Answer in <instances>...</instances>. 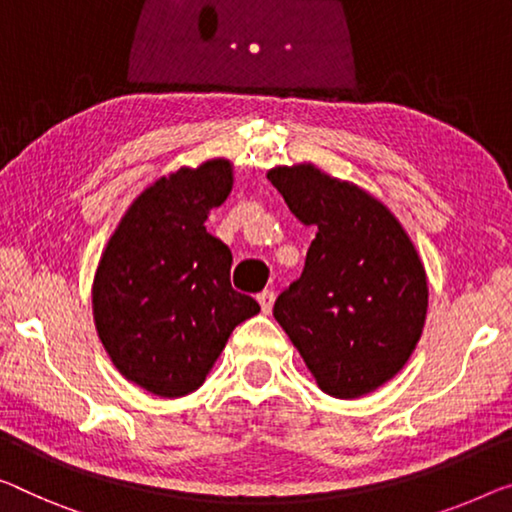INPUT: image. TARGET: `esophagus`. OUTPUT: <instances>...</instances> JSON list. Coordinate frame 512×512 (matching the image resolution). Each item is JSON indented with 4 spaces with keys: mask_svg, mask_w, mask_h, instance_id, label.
I'll return each instance as SVG.
<instances>
[{
    "mask_svg": "<svg viewBox=\"0 0 512 512\" xmlns=\"http://www.w3.org/2000/svg\"><path fill=\"white\" fill-rule=\"evenodd\" d=\"M257 301H259V305H262L264 315H269L271 308H273V301H276V294L269 292V289H264L262 294H257Z\"/></svg>",
    "mask_w": 512,
    "mask_h": 512,
    "instance_id": "obj_1",
    "label": "esophagus"
}]
</instances>
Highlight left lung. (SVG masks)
I'll use <instances>...</instances> for the list:
<instances>
[{"mask_svg":"<svg viewBox=\"0 0 512 512\" xmlns=\"http://www.w3.org/2000/svg\"><path fill=\"white\" fill-rule=\"evenodd\" d=\"M269 181L303 225L317 227L299 280L273 317L319 388L361 398L398 375L423 333L427 278L384 204L315 165L273 167Z\"/></svg>","mask_w":512,"mask_h":512,"instance_id":"1","label":"left lung"}]
</instances>
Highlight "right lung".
<instances>
[{
    "mask_svg": "<svg viewBox=\"0 0 512 512\" xmlns=\"http://www.w3.org/2000/svg\"><path fill=\"white\" fill-rule=\"evenodd\" d=\"M232 181L230 160L216 158L151 183L98 262V338L121 375L160 398L200 388L230 333L259 312L232 287L230 248L204 227Z\"/></svg>",
    "mask_w": 512,
    "mask_h": 512,
    "instance_id": "add662e5",
    "label": "right lung"
}]
</instances>
